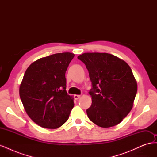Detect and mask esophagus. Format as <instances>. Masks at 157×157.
I'll return each mask as SVG.
<instances>
[{"instance_id": "esophagus-1", "label": "esophagus", "mask_w": 157, "mask_h": 157, "mask_svg": "<svg viewBox=\"0 0 157 157\" xmlns=\"http://www.w3.org/2000/svg\"><path fill=\"white\" fill-rule=\"evenodd\" d=\"M80 98V95H75V96H74V98L75 99H78Z\"/></svg>"}]
</instances>
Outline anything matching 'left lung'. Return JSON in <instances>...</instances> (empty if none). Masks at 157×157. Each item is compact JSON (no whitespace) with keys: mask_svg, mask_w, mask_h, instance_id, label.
<instances>
[{"mask_svg":"<svg viewBox=\"0 0 157 157\" xmlns=\"http://www.w3.org/2000/svg\"><path fill=\"white\" fill-rule=\"evenodd\" d=\"M86 65L92 89L89 119L101 128L116 126L128 115L137 90L136 80L128 64L107 53L87 52L78 56Z\"/></svg>","mask_w":157,"mask_h":157,"instance_id":"obj_1","label":"left lung"}]
</instances>
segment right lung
Segmentation results:
<instances>
[{
	"label": "right lung",
	"instance_id": "right-lung-1",
	"mask_svg": "<svg viewBox=\"0 0 157 157\" xmlns=\"http://www.w3.org/2000/svg\"><path fill=\"white\" fill-rule=\"evenodd\" d=\"M75 54L63 52L33 62L20 86L23 105L31 119L39 126L56 129L68 120L74 98L66 91L65 72Z\"/></svg>",
	"mask_w": 157,
	"mask_h": 157
}]
</instances>
